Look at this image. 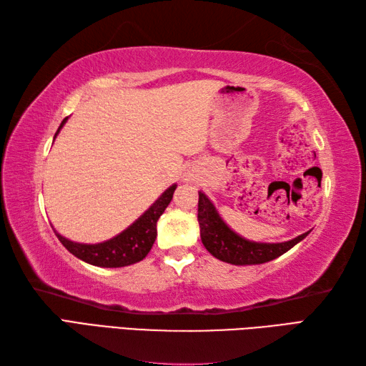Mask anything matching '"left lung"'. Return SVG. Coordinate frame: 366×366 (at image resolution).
Instances as JSON below:
<instances>
[{"mask_svg":"<svg viewBox=\"0 0 366 366\" xmlns=\"http://www.w3.org/2000/svg\"><path fill=\"white\" fill-rule=\"evenodd\" d=\"M198 223L201 240H203L206 250L217 259L234 264V266H250V264H262L275 259L310 234V231L303 232L287 242L278 244L252 242V240L236 234L222 220L212 201L203 192H199L198 199Z\"/></svg>","mask_w":366,"mask_h":366,"instance_id":"left-lung-1","label":"left lung"}]
</instances>
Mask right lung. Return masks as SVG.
Returning <instances> with one entry per match:
<instances>
[{
	"instance_id": "add662e5",
	"label": "right lung",
	"mask_w": 366,
	"mask_h": 366,
	"mask_svg": "<svg viewBox=\"0 0 366 366\" xmlns=\"http://www.w3.org/2000/svg\"><path fill=\"white\" fill-rule=\"evenodd\" d=\"M67 118L61 122L59 129L54 134V138L63 129ZM177 185L173 184L169 189L162 193L159 199L147 209V211L139 217L138 220L130 224L127 229L119 232L110 240L100 244H79L72 242L66 237H63L59 232L54 231L58 236L59 242L63 244L69 252H71L76 258L92 264V266L99 267H124L130 266L146 258V254L151 252V248L157 237V220L160 215L165 212L169 201L173 199V193Z\"/></svg>"
}]
</instances>
